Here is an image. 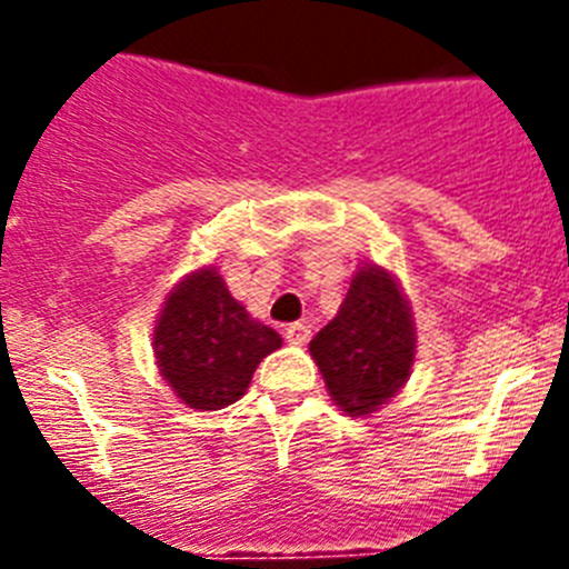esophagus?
I'll return each instance as SVG.
<instances>
[{"label":"esophagus","instance_id":"obj_1","mask_svg":"<svg viewBox=\"0 0 569 569\" xmlns=\"http://www.w3.org/2000/svg\"><path fill=\"white\" fill-rule=\"evenodd\" d=\"M284 339H288L290 345H308L310 325L308 321H293V325H288V328H284Z\"/></svg>","mask_w":569,"mask_h":569}]
</instances>
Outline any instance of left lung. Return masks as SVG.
<instances>
[{"label":"left lung","instance_id":"8db88e82","mask_svg":"<svg viewBox=\"0 0 569 569\" xmlns=\"http://www.w3.org/2000/svg\"><path fill=\"white\" fill-rule=\"evenodd\" d=\"M328 393L350 416H370L399 393L416 359L410 301L393 273L365 264L339 313L310 341Z\"/></svg>","mask_w":569,"mask_h":569}]
</instances>
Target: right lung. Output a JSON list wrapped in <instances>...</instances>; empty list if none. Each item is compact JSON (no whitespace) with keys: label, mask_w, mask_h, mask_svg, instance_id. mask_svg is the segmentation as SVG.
<instances>
[{"label":"right lung","mask_w":569,"mask_h":569,"mask_svg":"<svg viewBox=\"0 0 569 569\" xmlns=\"http://www.w3.org/2000/svg\"><path fill=\"white\" fill-rule=\"evenodd\" d=\"M281 347L250 319L216 268L184 276L156 319L153 353L173 393L196 410H222L244 396L256 367Z\"/></svg>","instance_id":"add662e5"}]
</instances>
